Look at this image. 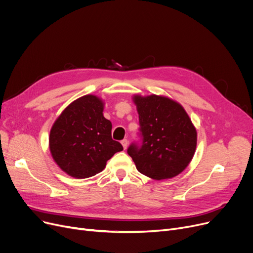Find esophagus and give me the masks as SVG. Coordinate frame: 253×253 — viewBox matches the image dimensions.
I'll use <instances>...</instances> for the list:
<instances>
[{
  "label": "esophagus",
  "mask_w": 253,
  "mask_h": 253,
  "mask_svg": "<svg viewBox=\"0 0 253 253\" xmlns=\"http://www.w3.org/2000/svg\"><path fill=\"white\" fill-rule=\"evenodd\" d=\"M121 143H122V145H123L124 150L127 149V147H128V140H127V139H123V140L121 141Z\"/></svg>",
  "instance_id": "1"
}]
</instances>
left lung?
<instances>
[{"label": "left lung", "instance_id": "left-lung-1", "mask_svg": "<svg viewBox=\"0 0 253 253\" xmlns=\"http://www.w3.org/2000/svg\"><path fill=\"white\" fill-rule=\"evenodd\" d=\"M139 118L138 140L127 149L137 170L161 180L182 172L195 154L197 131L182 106L167 97L134 96Z\"/></svg>", "mask_w": 253, "mask_h": 253}]
</instances>
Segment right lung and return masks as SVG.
<instances>
[{
	"mask_svg": "<svg viewBox=\"0 0 253 253\" xmlns=\"http://www.w3.org/2000/svg\"><path fill=\"white\" fill-rule=\"evenodd\" d=\"M102 111L101 99L85 95L72 102L51 128V155L73 177L87 178L99 173L106 161L123 150L122 144L112 138V123Z\"/></svg>",
	"mask_w": 253,
	"mask_h": 253,
	"instance_id": "1",
	"label": "right lung"
}]
</instances>
